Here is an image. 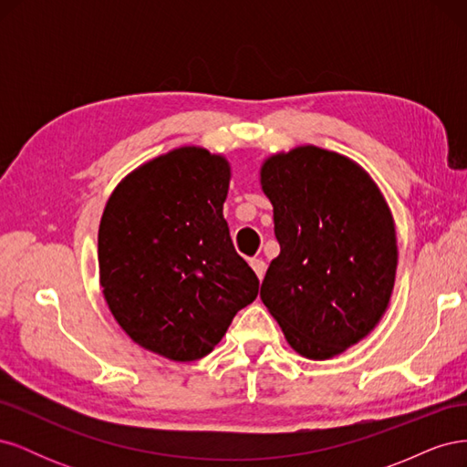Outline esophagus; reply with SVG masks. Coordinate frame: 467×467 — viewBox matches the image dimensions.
Returning <instances> with one entry per match:
<instances>
[{"mask_svg":"<svg viewBox=\"0 0 467 467\" xmlns=\"http://www.w3.org/2000/svg\"><path fill=\"white\" fill-rule=\"evenodd\" d=\"M249 265H251L253 271H255V275L259 276V280H263L265 271H266V265H265V261H263V259H251V261H249Z\"/></svg>","mask_w":467,"mask_h":467,"instance_id":"esophagus-1","label":"esophagus"}]
</instances>
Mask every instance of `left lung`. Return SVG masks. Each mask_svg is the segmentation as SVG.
Masks as SVG:
<instances>
[{"instance_id": "left-lung-1", "label": "left lung", "mask_w": 467, "mask_h": 467, "mask_svg": "<svg viewBox=\"0 0 467 467\" xmlns=\"http://www.w3.org/2000/svg\"><path fill=\"white\" fill-rule=\"evenodd\" d=\"M259 181L280 244L261 300L298 355L333 358L389 307L398 271L391 210L362 165L312 144L268 155Z\"/></svg>"}]
</instances>
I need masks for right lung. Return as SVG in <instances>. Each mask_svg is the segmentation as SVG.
Instances as JSON below:
<instances>
[{"label":"right lung","mask_w":467,"mask_h":467,"mask_svg":"<svg viewBox=\"0 0 467 467\" xmlns=\"http://www.w3.org/2000/svg\"><path fill=\"white\" fill-rule=\"evenodd\" d=\"M232 165L181 146L126 175L99 223V282L136 345L173 362L210 355L259 278L237 255L223 202Z\"/></svg>","instance_id":"obj_1"}]
</instances>
